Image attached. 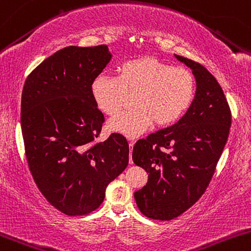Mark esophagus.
<instances>
[{
  "instance_id": "esophagus-1",
  "label": "esophagus",
  "mask_w": 251,
  "mask_h": 251,
  "mask_svg": "<svg viewBox=\"0 0 251 251\" xmlns=\"http://www.w3.org/2000/svg\"><path fill=\"white\" fill-rule=\"evenodd\" d=\"M134 146V141H129V147H130V157H129V163H133V159H131V149Z\"/></svg>"
}]
</instances>
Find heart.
Instances as JSON below:
<instances>
[{
	"instance_id": "1",
	"label": "heart",
	"mask_w": 251,
	"mask_h": 251,
	"mask_svg": "<svg viewBox=\"0 0 251 251\" xmlns=\"http://www.w3.org/2000/svg\"><path fill=\"white\" fill-rule=\"evenodd\" d=\"M93 99L108 116L118 112L131 94V107L108 121V129L134 138L153 123L164 128L176 122L190 107L196 92L195 76L185 68H173L153 58L130 59L117 68V77L98 75L92 81Z\"/></svg>"
}]
</instances>
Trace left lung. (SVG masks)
<instances>
[{
  "mask_svg": "<svg viewBox=\"0 0 251 251\" xmlns=\"http://www.w3.org/2000/svg\"><path fill=\"white\" fill-rule=\"evenodd\" d=\"M175 58L192 70L196 94L175 125L140 139L133 161L149 174L146 186L134 193L147 218L172 220L205 192L227 143L231 111L220 84L204 66Z\"/></svg>",
  "mask_w": 251,
  "mask_h": 251,
  "instance_id": "8db88e82",
  "label": "left lung"
}]
</instances>
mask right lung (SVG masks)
Wrapping results in <instances>:
<instances>
[{
  "label": "right lung",
  "instance_id": "add662e5",
  "mask_svg": "<svg viewBox=\"0 0 251 251\" xmlns=\"http://www.w3.org/2000/svg\"><path fill=\"white\" fill-rule=\"evenodd\" d=\"M111 58L107 46H70L43 60L23 89L20 123L30 172L46 200L66 215L99 208L107 185L129 162L123 135L97 141L105 120L90 86Z\"/></svg>",
  "mask_w": 251,
  "mask_h": 251
}]
</instances>
